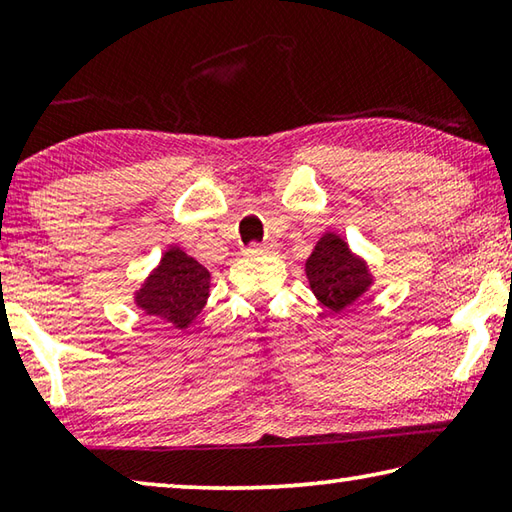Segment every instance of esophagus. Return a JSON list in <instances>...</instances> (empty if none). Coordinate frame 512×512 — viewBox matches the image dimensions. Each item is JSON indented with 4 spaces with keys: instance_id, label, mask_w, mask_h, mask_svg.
<instances>
[{
    "instance_id": "1",
    "label": "esophagus",
    "mask_w": 512,
    "mask_h": 512,
    "mask_svg": "<svg viewBox=\"0 0 512 512\" xmlns=\"http://www.w3.org/2000/svg\"><path fill=\"white\" fill-rule=\"evenodd\" d=\"M275 244H271V241H264V244H250L244 248L246 255H266V253H275Z\"/></svg>"
}]
</instances>
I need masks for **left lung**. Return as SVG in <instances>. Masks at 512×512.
Listing matches in <instances>:
<instances>
[{
    "instance_id": "1",
    "label": "left lung",
    "mask_w": 512,
    "mask_h": 512,
    "mask_svg": "<svg viewBox=\"0 0 512 512\" xmlns=\"http://www.w3.org/2000/svg\"><path fill=\"white\" fill-rule=\"evenodd\" d=\"M305 271L314 296L332 311H343L357 302L372 282L368 266L354 257L348 244L332 232L320 237L307 259Z\"/></svg>"
}]
</instances>
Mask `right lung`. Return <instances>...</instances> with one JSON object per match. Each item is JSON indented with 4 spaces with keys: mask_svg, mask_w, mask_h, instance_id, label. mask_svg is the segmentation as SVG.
Returning a JSON list of instances; mask_svg holds the SVG:
<instances>
[{
    "mask_svg": "<svg viewBox=\"0 0 512 512\" xmlns=\"http://www.w3.org/2000/svg\"><path fill=\"white\" fill-rule=\"evenodd\" d=\"M207 296H210V271L180 248H169L160 266L137 291V307L167 325L185 329L201 314Z\"/></svg>",
    "mask_w": 512,
    "mask_h": 512,
    "instance_id": "right-lung-1",
    "label": "right lung"
}]
</instances>
